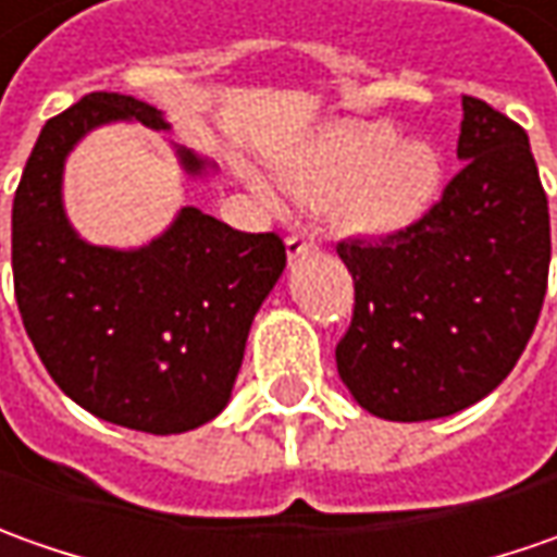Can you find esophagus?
<instances>
[{
	"instance_id": "esophagus-1",
	"label": "esophagus",
	"mask_w": 557,
	"mask_h": 557,
	"mask_svg": "<svg viewBox=\"0 0 557 557\" xmlns=\"http://www.w3.org/2000/svg\"><path fill=\"white\" fill-rule=\"evenodd\" d=\"M317 249H320V243H317L311 234H289V237H286V252H289V259L308 256V252H317Z\"/></svg>"
}]
</instances>
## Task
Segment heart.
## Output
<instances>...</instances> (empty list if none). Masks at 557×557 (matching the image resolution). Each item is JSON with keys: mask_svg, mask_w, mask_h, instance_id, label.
Returning <instances> with one entry per match:
<instances>
[{"mask_svg": "<svg viewBox=\"0 0 557 557\" xmlns=\"http://www.w3.org/2000/svg\"><path fill=\"white\" fill-rule=\"evenodd\" d=\"M280 182L308 206H333L357 234L385 237L410 227L437 200L444 157L432 141L388 123H342L280 163Z\"/></svg>", "mask_w": 557, "mask_h": 557, "instance_id": "1", "label": "heart"}]
</instances>
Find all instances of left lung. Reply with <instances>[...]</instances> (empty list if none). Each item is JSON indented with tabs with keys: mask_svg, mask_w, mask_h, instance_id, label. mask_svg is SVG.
I'll return each instance as SVG.
<instances>
[{
	"mask_svg": "<svg viewBox=\"0 0 557 557\" xmlns=\"http://www.w3.org/2000/svg\"><path fill=\"white\" fill-rule=\"evenodd\" d=\"M462 169L422 219L336 246L355 314L336 367L379 419L425 422L487 397L524 355L548 286V200L528 132L462 95Z\"/></svg>",
	"mask_w": 557,
	"mask_h": 557,
	"instance_id": "8db88e82",
	"label": "left lung"
}]
</instances>
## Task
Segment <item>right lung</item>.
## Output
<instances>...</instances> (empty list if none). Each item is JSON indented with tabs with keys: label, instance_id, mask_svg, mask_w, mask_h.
<instances>
[{
	"label": "right lung",
	"instance_id": "add662e5",
	"mask_svg": "<svg viewBox=\"0 0 557 557\" xmlns=\"http://www.w3.org/2000/svg\"><path fill=\"white\" fill-rule=\"evenodd\" d=\"M110 120L165 128L145 101L91 91L39 132L11 206L14 298L36 355L70 400L123 429L182 434L224 410L286 246L274 231H234L194 206L145 249L79 240L61 206L64 157ZM182 163L202 172L190 150Z\"/></svg>",
	"mask_w": 557,
	"mask_h": 557
}]
</instances>
